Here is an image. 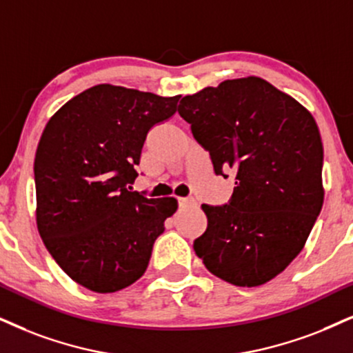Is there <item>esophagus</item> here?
I'll return each instance as SVG.
<instances>
[{
  "label": "esophagus",
  "instance_id": "obj_1",
  "mask_svg": "<svg viewBox=\"0 0 353 353\" xmlns=\"http://www.w3.org/2000/svg\"><path fill=\"white\" fill-rule=\"evenodd\" d=\"M177 203L179 207H197V200L190 199V197H177Z\"/></svg>",
  "mask_w": 353,
  "mask_h": 353
}]
</instances>
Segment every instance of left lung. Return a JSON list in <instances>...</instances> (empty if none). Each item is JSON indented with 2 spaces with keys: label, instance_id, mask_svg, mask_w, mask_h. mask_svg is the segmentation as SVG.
<instances>
[{
  "label": "left lung",
  "instance_id": "left-lung-1",
  "mask_svg": "<svg viewBox=\"0 0 353 353\" xmlns=\"http://www.w3.org/2000/svg\"><path fill=\"white\" fill-rule=\"evenodd\" d=\"M179 115L212 159L234 174L228 203L202 205L207 231L194 251L238 287H257L301 252L323 208V141L301 104L264 79H228L182 97Z\"/></svg>",
  "mask_w": 353,
  "mask_h": 353
}]
</instances>
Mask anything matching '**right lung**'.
<instances>
[{
  "label": "right lung",
  "mask_w": 353,
  "mask_h": 353,
  "mask_svg": "<svg viewBox=\"0 0 353 353\" xmlns=\"http://www.w3.org/2000/svg\"><path fill=\"white\" fill-rule=\"evenodd\" d=\"M161 97L97 84L48 120L34 161L37 228L55 262L84 288L119 292L145 274L177 200L132 190L146 135L176 114Z\"/></svg>",
  "instance_id": "right-lung-1"
}]
</instances>
